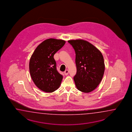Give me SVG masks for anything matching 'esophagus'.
<instances>
[{
  "label": "esophagus",
  "instance_id": "34e87169",
  "mask_svg": "<svg viewBox=\"0 0 132 132\" xmlns=\"http://www.w3.org/2000/svg\"><path fill=\"white\" fill-rule=\"evenodd\" d=\"M68 73H69V71H68V70H66L65 71V72H64V73H65V76H67V75L68 74Z\"/></svg>",
  "mask_w": 132,
  "mask_h": 132
}]
</instances>
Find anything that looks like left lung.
<instances>
[{
    "label": "left lung",
    "instance_id": "left-lung-1",
    "mask_svg": "<svg viewBox=\"0 0 132 132\" xmlns=\"http://www.w3.org/2000/svg\"><path fill=\"white\" fill-rule=\"evenodd\" d=\"M68 42L76 52L77 72L73 80L77 89L90 93L100 84L104 75L105 64L101 52L90 42L83 39Z\"/></svg>",
    "mask_w": 132,
    "mask_h": 132
}]
</instances>
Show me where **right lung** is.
<instances>
[{
  "label": "right lung",
  "mask_w": 132,
  "mask_h": 132,
  "mask_svg": "<svg viewBox=\"0 0 132 132\" xmlns=\"http://www.w3.org/2000/svg\"><path fill=\"white\" fill-rule=\"evenodd\" d=\"M62 39H48L37 46L31 56L29 70L34 84L40 90L52 93L59 88L63 76L56 70L54 55L65 45Z\"/></svg>",
  "instance_id": "1"
}]
</instances>
